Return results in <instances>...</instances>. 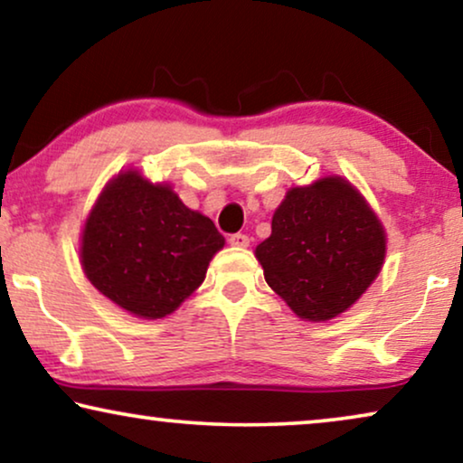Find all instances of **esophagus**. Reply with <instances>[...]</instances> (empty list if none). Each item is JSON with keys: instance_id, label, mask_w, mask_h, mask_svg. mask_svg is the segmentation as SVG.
I'll use <instances>...</instances> for the list:
<instances>
[{"instance_id": "esophagus-1", "label": "esophagus", "mask_w": 463, "mask_h": 463, "mask_svg": "<svg viewBox=\"0 0 463 463\" xmlns=\"http://www.w3.org/2000/svg\"><path fill=\"white\" fill-rule=\"evenodd\" d=\"M230 244L238 246V249H246L250 244V238L246 233H232L230 236Z\"/></svg>"}]
</instances>
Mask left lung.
<instances>
[{
  "label": "left lung",
  "mask_w": 463,
  "mask_h": 463,
  "mask_svg": "<svg viewBox=\"0 0 463 463\" xmlns=\"http://www.w3.org/2000/svg\"><path fill=\"white\" fill-rule=\"evenodd\" d=\"M255 255L290 309L320 322L345 312L371 287L385 257V233L350 183L326 176L290 189Z\"/></svg>",
  "instance_id": "obj_1"
}]
</instances>
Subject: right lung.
<instances>
[{"label": "right lung", "mask_w": 463, "mask_h": 463, "mask_svg": "<svg viewBox=\"0 0 463 463\" xmlns=\"http://www.w3.org/2000/svg\"><path fill=\"white\" fill-rule=\"evenodd\" d=\"M225 238L168 185L138 173L113 179L81 236V265L107 299L141 318H164L200 287Z\"/></svg>", "instance_id": "add662e5"}]
</instances>
